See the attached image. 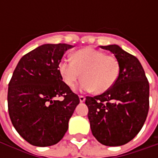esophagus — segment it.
<instances>
[{"label":"esophagus","instance_id":"esophagus-1","mask_svg":"<svg viewBox=\"0 0 158 158\" xmlns=\"http://www.w3.org/2000/svg\"><path fill=\"white\" fill-rule=\"evenodd\" d=\"M79 101H80V102H84L85 101V97L83 96H79Z\"/></svg>","mask_w":158,"mask_h":158}]
</instances>
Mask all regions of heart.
<instances>
[{
  "label": "heart",
  "mask_w": 158,
  "mask_h": 158,
  "mask_svg": "<svg viewBox=\"0 0 158 158\" xmlns=\"http://www.w3.org/2000/svg\"><path fill=\"white\" fill-rule=\"evenodd\" d=\"M72 59H62L58 69L63 82L73 89L82 75L80 89L97 94L111 89L118 79L120 65L118 59L102 51L86 47L72 54Z\"/></svg>",
  "instance_id": "heart-1"
}]
</instances>
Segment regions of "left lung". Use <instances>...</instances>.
<instances>
[{"label":"left lung","mask_w":158,"mask_h":158,"mask_svg":"<svg viewBox=\"0 0 158 158\" xmlns=\"http://www.w3.org/2000/svg\"><path fill=\"white\" fill-rule=\"evenodd\" d=\"M114 54L120 65L118 79L102 95L86 96L92 135L104 146H123L144 125L149 110V83L135 56L118 45L101 46Z\"/></svg>","instance_id":"left-lung-1"}]
</instances>
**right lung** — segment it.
Masks as SVG:
<instances>
[{
    "label": "right lung",
    "instance_id": "obj_1",
    "mask_svg": "<svg viewBox=\"0 0 158 158\" xmlns=\"http://www.w3.org/2000/svg\"><path fill=\"white\" fill-rule=\"evenodd\" d=\"M68 44H44L20 59L8 85L9 116L20 135L35 146L58 143L79 103L62 81L58 65ZM62 96L58 101L56 97Z\"/></svg>",
    "mask_w": 158,
    "mask_h": 158
}]
</instances>
